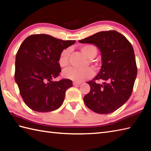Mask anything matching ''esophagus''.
Here are the masks:
<instances>
[{
	"label": "esophagus",
	"instance_id": "34e87169",
	"mask_svg": "<svg viewBox=\"0 0 151 151\" xmlns=\"http://www.w3.org/2000/svg\"><path fill=\"white\" fill-rule=\"evenodd\" d=\"M81 84V82H73V85H74V86L80 85Z\"/></svg>",
	"mask_w": 151,
	"mask_h": 151
}]
</instances>
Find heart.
<instances>
[{
  "label": "heart",
  "instance_id": "b5f03b06",
  "mask_svg": "<svg viewBox=\"0 0 151 151\" xmlns=\"http://www.w3.org/2000/svg\"><path fill=\"white\" fill-rule=\"evenodd\" d=\"M81 50L89 59L95 58L98 53L97 47L91 44L85 45L81 47ZM70 54V48H67L61 52L58 59V64L61 67H65L69 65ZM94 75V70L91 68H87L85 69L69 68L64 70L63 73V75L65 78L78 82L93 77Z\"/></svg>",
  "mask_w": 151,
  "mask_h": 151
}]
</instances>
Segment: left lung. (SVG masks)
Wrapping results in <instances>:
<instances>
[{
  "label": "left lung",
  "instance_id": "8db88e82",
  "mask_svg": "<svg viewBox=\"0 0 151 151\" xmlns=\"http://www.w3.org/2000/svg\"><path fill=\"white\" fill-rule=\"evenodd\" d=\"M78 41L95 45L102 57L100 72L87 82L90 91L84 96V103L97 114L112 113L129 100L132 93L137 70L132 45L115 30L102 31ZM99 79L104 81L102 85L96 82Z\"/></svg>",
  "mask_w": 151,
  "mask_h": 151
}]
</instances>
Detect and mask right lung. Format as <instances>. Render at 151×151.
Segmentation results:
<instances>
[{
	"label": "right lung",
	"mask_w": 151,
	"mask_h": 151,
	"mask_svg": "<svg viewBox=\"0 0 151 151\" xmlns=\"http://www.w3.org/2000/svg\"><path fill=\"white\" fill-rule=\"evenodd\" d=\"M76 41H63L47 34L27 37L16 54L15 81L24 103L38 112L52 111L62 106L72 81H53L61 72V52Z\"/></svg>",
	"instance_id": "right-lung-1"
}]
</instances>
